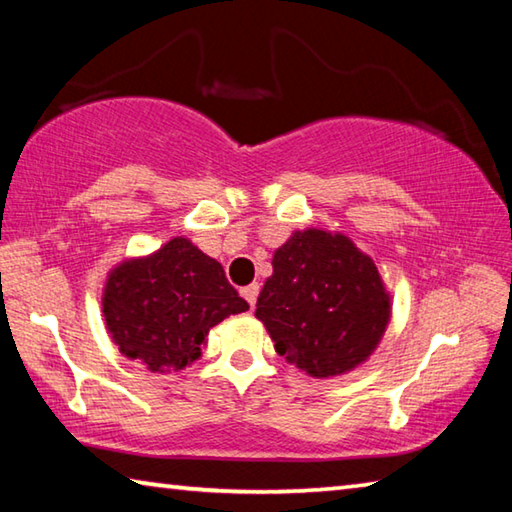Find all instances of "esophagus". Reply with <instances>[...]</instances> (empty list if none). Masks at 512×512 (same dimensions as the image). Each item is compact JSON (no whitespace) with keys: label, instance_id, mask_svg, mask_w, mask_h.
<instances>
[{"label":"esophagus","instance_id":"1","mask_svg":"<svg viewBox=\"0 0 512 512\" xmlns=\"http://www.w3.org/2000/svg\"><path fill=\"white\" fill-rule=\"evenodd\" d=\"M241 296L246 298V302L250 305V309H253V307H255V302H257V296H259V284H257V282L248 284V287L241 289Z\"/></svg>","mask_w":512,"mask_h":512}]
</instances>
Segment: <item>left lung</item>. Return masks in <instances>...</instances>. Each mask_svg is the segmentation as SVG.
Returning a JSON list of instances; mask_svg holds the SVG:
<instances>
[{
    "label": "left lung",
    "mask_w": 512,
    "mask_h": 512,
    "mask_svg": "<svg viewBox=\"0 0 512 512\" xmlns=\"http://www.w3.org/2000/svg\"><path fill=\"white\" fill-rule=\"evenodd\" d=\"M391 302L372 259L343 235L296 232L275 250L257 298L280 357L311 377H334L366 361L388 325Z\"/></svg>",
    "instance_id": "obj_1"
}]
</instances>
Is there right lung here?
Here are the masks:
<instances>
[{"label":"right lung","mask_w":512,"mask_h":512,"mask_svg":"<svg viewBox=\"0 0 512 512\" xmlns=\"http://www.w3.org/2000/svg\"><path fill=\"white\" fill-rule=\"evenodd\" d=\"M246 309L223 266L180 237L117 266L103 293L112 341L153 372L196 361L210 327Z\"/></svg>","instance_id":"1"}]
</instances>
